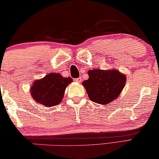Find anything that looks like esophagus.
I'll list each match as a JSON object with an SVG mask.
<instances>
[{
  "label": "esophagus",
  "instance_id": "1",
  "mask_svg": "<svg viewBox=\"0 0 159 159\" xmlns=\"http://www.w3.org/2000/svg\"><path fill=\"white\" fill-rule=\"evenodd\" d=\"M75 80L78 83H80V82H81V80H82V79H81V77H79V78H78V79H75Z\"/></svg>",
  "mask_w": 159,
  "mask_h": 159
}]
</instances>
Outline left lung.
<instances>
[{
    "instance_id": "1",
    "label": "left lung",
    "mask_w": 159,
    "mask_h": 159,
    "mask_svg": "<svg viewBox=\"0 0 159 159\" xmlns=\"http://www.w3.org/2000/svg\"><path fill=\"white\" fill-rule=\"evenodd\" d=\"M89 78L83 82L90 100L107 105L118 98L125 86V75L117 70H90Z\"/></svg>"
}]
</instances>
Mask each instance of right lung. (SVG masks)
Wrapping results in <instances>:
<instances>
[{
  "mask_svg": "<svg viewBox=\"0 0 159 159\" xmlns=\"http://www.w3.org/2000/svg\"><path fill=\"white\" fill-rule=\"evenodd\" d=\"M72 80L70 77L63 78L59 73H51L43 79L35 80L30 93L37 103L46 107L56 106L62 101L66 88Z\"/></svg>",
  "mask_w": 159,
  "mask_h": 159,
  "instance_id": "add662e5",
  "label": "right lung"
}]
</instances>
